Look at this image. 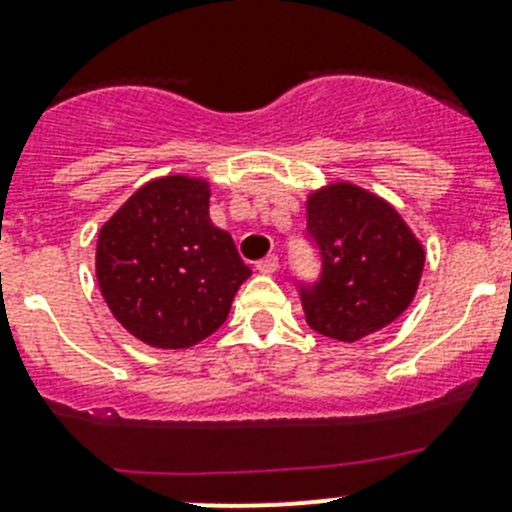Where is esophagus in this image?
<instances>
[{
    "mask_svg": "<svg viewBox=\"0 0 512 512\" xmlns=\"http://www.w3.org/2000/svg\"><path fill=\"white\" fill-rule=\"evenodd\" d=\"M276 269H279V259H276L274 253H271V256H266V259H261L259 264H256V271H259V274H274Z\"/></svg>",
    "mask_w": 512,
    "mask_h": 512,
    "instance_id": "esophagus-1",
    "label": "esophagus"
}]
</instances>
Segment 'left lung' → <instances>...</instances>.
<instances>
[{
	"instance_id": "obj_1",
	"label": "left lung",
	"mask_w": 512,
	"mask_h": 512,
	"mask_svg": "<svg viewBox=\"0 0 512 512\" xmlns=\"http://www.w3.org/2000/svg\"><path fill=\"white\" fill-rule=\"evenodd\" d=\"M306 231L321 253L319 281L299 286L314 332L357 342L405 314L425 248L384 198L347 180L329 183L306 198Z\"/></svg>"
}]
</instances>
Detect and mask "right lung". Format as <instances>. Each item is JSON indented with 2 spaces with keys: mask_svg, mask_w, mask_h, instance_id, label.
<instances>
[{
  "mask_svg": "<svg viewBox=\"0 0 512 512\" xmlns=\"http://www.w3.org/2000/svg\"><path fill=\"white\" fill-rule=\"evenodd\" d=\"M208 201V180L163 175L140 186L100 228L102 299L150 347L188 349L211 337L251 276L231 233L211 223Z\"/></svg>",
  "mask_w": 512,
  "mask_h": 512,
  "instance_id": "1",
  "label": "right lung"
}]
</instances>
